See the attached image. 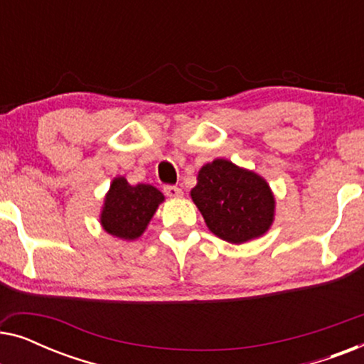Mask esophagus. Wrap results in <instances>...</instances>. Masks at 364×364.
I'll return each instance as SVG.
<instances>
[{
    "label": "esophagus",
    "mask_w": 364,
    "mask_h": 364,
    "mask_svg": "<svg viewBox=\"0 0 364 364\" xmlns=\"http://www.w3.org/2000/svg\"><path fill=\"white\" fill-rule=\"evenodd\" d=\"M164 192H166V196L171 198H177L182 196V188H178L177 186H166L164 187Z\"/></svg>",
    "instance_id": "34e87169"
}]
</instances>
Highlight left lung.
<instances>
[{
	"mask_svg": "<svg viewBox=\"0 0 364 364\" xmlns=\"http://www.w3.org/2000/svg\"><path fill=\"white\" fill-rule=\"evenodd\" d=\"M191 196L208 230L230 243L265 235L275 217V197L265 178L227 159L198 171Z\"/></svg>",
	"mask_w": 364,
	"mask_h": 364,
	"instance_id": "obj_1",
	"label": "left lung"
}]
</instances>
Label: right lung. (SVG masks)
Returning <instances> with one entry per match:
<instances>
[{"label":"right lung","instance_id":"obj_1","mask_svg":"<svg viewBox=\"0 0 364 364\" xmlns=\"http://www.w3.org/2000/svg\"><path fill=\"white\" fill-rule=\"evenodd\" d=\"M164 196L149 183L131 186L124 177H116L104 198L101 225L112 237L136 240L146 230Z\"/></svg>","mask_w":364,"mask_h":364}]
</instances>
